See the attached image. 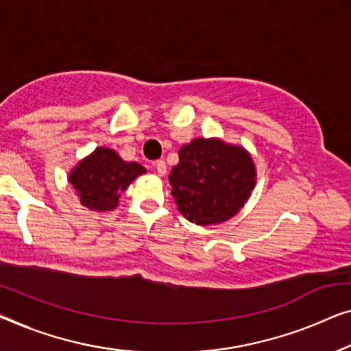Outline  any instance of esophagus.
<instances>
[{
  "label": "esophagus",
  "mask_w": 351,
  "mask_h": 351,
  "mask_svg": "<svg viewBox=\"0 0 351 351\" xmlns=\"http://www.w3.org/2000/svg\"><path fill=\"white\" fill-rule=\"evenodd\" d=\"M156 170H157V173H159L160 176H164V175L167 173V164H165V160H157V162H156Z\"/></svg>",
  "instance_id": "obj_1"
}]
</instances>
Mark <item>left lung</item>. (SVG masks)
Instances as JSON below:
<instances>
[{
  "label": "left lung",
  "instance_id": "obj_1",
  "mask_svg": "<svg viewBox=\"0 0 351 351\" xmlns=\"http://www.w3.org/2000/svg\"><path fill=\"white\" fill-rule=\"evenodd\" d=\"M169 176L178 211L199 226L226 223L256 186V165L243 146L221 138H194L181 146Z\"/></svg>",
  "mask_w": 351,
  "mask_h": 351
}]
</instances>
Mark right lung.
Masks as SVG:
<instances>
[{
    "label": "right lung",
    "mask_w": 351,
    "mask_h": 351,
    "mask_svg": "<svg viewBox=\"0 0 351 351\" xmlns=\"http://www.w3.org/2000/svg\"><path fill=\"white\" fill-rule=\"evenodd\" d=\"M143 173L146 169L138 162H127L111 147L100 146L73 167L68 181L86 208L103 213L114 210L122 192Z\"/></svg>",
    "instance_id": "obj_1"
}]
</instances>
